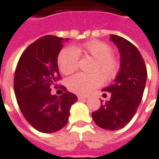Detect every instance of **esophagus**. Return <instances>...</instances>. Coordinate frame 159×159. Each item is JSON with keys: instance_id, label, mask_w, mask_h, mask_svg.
I'll use <instances>...</instances> for the list:
<instances>
[{"instance_id": "esophagus-1", "label": "esophagus", "mask_w": 159, "mask_h": 159, "mask_svg": "<svg viewBox=\"0 0 159 159\" xmlns=\"http://www.w3.org/2000/svg\"><path fill=\"white\" fill-rule=\"evenodd\" d=\"M77 98H78L79 101H82V100H85L87 97H86V96H83V95H78V96H77Z\"/></svg>"}]
</instances>
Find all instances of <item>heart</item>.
I'll list each match as a JSON object with an SVG mask.
<instances>
[{
    "mask_svg": "<svg viewBox=\"0 0 159 159\" xmlns=\"http://www.w3.org/2000/svg\"><path fill=\"white\" fill-rule=\"evenodd\" d=\"M79 56H88L95 59L91 75L78 73L67 81L70 90L78 95H87L106 80L113 79L120 70V61L113 54V48L101 40H89L83 45L67 47L57 57V65L64 75L71 74L78 67Z\"/></svg>",
    "mask_w": 159,
    "mask_h": 159,
    "instance_id": "1",
    "label": "heart"
}]
</instances>
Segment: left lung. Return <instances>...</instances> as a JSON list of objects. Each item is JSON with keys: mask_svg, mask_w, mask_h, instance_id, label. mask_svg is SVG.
<instances>
[{"mask_svg": "<svg viewBox=\"0 0 159 159\" xmlns=\"http://www.w3.org/2000/svg\"><path fill=\"white\" fill-rule=\"evenodd\" d=\"M110 39L120 53V69L114 83L102 89L111 93L110 100L93 112L92 118L101 128L115 131L127 125L136 114L144 94L147 70L135 45L114 34Z\"/></svg>", "mask_w": 159, "mask_h": 159, "instance_id": "1", "label": "left lung"}]
</instances>
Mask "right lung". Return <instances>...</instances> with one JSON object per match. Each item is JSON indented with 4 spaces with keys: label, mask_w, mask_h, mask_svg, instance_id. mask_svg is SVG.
Returning <instances> with one entry per match:
<instances>
[{
    "label": "right lung",
    "mask_w": 159,
    "mask_h": 159,
    "mask_svg": "<svg viewBox=\"0 0 159 159\" xmlns=\"http://www.w3.org/2000/svg\"><path fill=\"white\" fill-rule=\"evenodd\" d=\"M63 41L53 35L39 38L22 53L14 73V93L22 114L31 126L45 134L57 132L67 124L70 107L77 101L64 86H60L65 91L63 95L51 93L61 79L57 56Z\"/></svg>",
    "instance_id": "add662e5"
}]
</instances>
